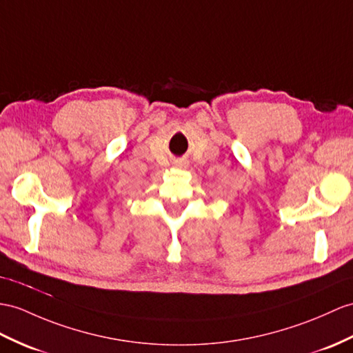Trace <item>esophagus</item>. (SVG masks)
I'll return each instance as SVG.
<instances>
[{
  "label": "esophagus",
  "instance_id": "esophagus-1",
  "mask_svg": "<svg viewBox=\"0 0 353 353\" xmlns=\"http://www.w3.org/2000/svg\"><path fill=\"white\" fill-rule=\"evenodd\" d=\"M174 165H175L176 168H187V166H188V161H187L185 159H176V160L174 161Z\"/></svg>",
  "mask_w": 353,
  "mask_h": 353
}]
</instances>
